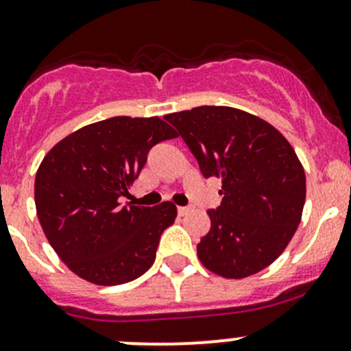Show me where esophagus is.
I'll use <instances>...</instances> for the list:
<instances>
[{
	"label": "esophagus",
	"mask_w": 351,
	"mask_h": 351,
	"mask_svg": "<svg viewBox=\"0 0 351 351\" xmlns=\"http://www.w3.org/2000/svg\"><path fill=\"white\" fill-rule=\"evenodd\" d=\"M190 212L189 207H178V214L180 215H186Z\"/></svg>",
	"instance_id": "34e87169"
}]
</instances>
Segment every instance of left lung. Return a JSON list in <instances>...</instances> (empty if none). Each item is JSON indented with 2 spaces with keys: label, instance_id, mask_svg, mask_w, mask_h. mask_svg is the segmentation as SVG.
Returning <instances> with one entry per match:
<instances>
[{
  "label": "left lung",
  "instance_id": "left-lung-1",
  "mask_svg": "<svg viewBox=\"0 0 351 351\" xmlns=\"http://www.w3.org/2000/svg\"><path fill=\"white\" fill-rule=\"evenodd\" d=\"M195 156L205 178L222 180V202L207 210L210 229L198 260L224 278L270 267L295 234L306 202V173L289 141L244 110L204 105L165 117Z\"/></svg>",
  "mask_w": 351,
  "mask_h": 351
}]
</instances>
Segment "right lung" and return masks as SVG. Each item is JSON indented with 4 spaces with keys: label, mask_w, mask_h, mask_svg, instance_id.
Here are the masks:
<instances>
[{
    "label": "right lung",
    "mask_w": 351,
    "mask_h": 351,
    "mask_svg": "<svg viewBox=\"0 0 351 351\" xmlns=\"http://www.w3.org/2000/svg\"><path fill=\"white\" fill-rule=\"evenodd\" d=\"M176 132L159 117H112L59 141L35 175L44 234L71 271L95 285L136 280L154 263L176 205H120L154 144Z\"/></svg>",
    "instance_id": "obj_1"
}]
</instances>
